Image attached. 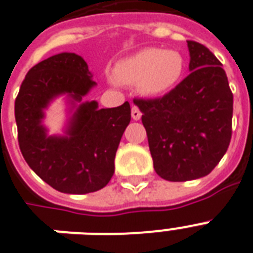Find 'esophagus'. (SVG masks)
Instances as JSON below:
<instances>
[{"mask_svg": "<svg viewBox=\"0 0 253 253\" xmlns=\"http://www.w3.org/2000/svg\"><path fill=\"white\" fill-rule=\"evenodd\" d=\"M141 116H142V114H141V111L138 110V107L136 106H133L132 107V117H133V120H139L141 119Z\"/></svg>", "mask_w": 253, "mask_h": 253, "instance_id": "obj_1", "label": "esophagus"}]
</instances>
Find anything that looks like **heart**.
<instances>
[{
	"label": "heart",
	"instance_id": "obj_1",
	"mask_svg": "<svg viewBox=\"0 0 253 253\" xmlns=\"http://www.w3.org/2000/svg\"><path fill=\"white\" fill-rule=\"evenodd\" d=\"M185 69L187 61L179 50L150 46L119 62L115 76L123 84L139 86L145 94L162 95L176 87Z\"/></svg>",
	"mask_w": 253,
	"mask_h": 253
}]
</instances>
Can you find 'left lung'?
<instances>
[{"instance_id": "1", "label": "left lung", "mask_w": 253, "mask_h": 253, "mask_svg": "<svg viewBox=\"0 0 253 253\" xmlns=\"http://www.w3.org/2000/svg\"><path fill=\"white\" fill-rule=\"evenodd\" d=\"M189 72L157 99H136L154 162L169 181L207 176L231 139L232 92L222 64L207 46L188 40Z\"/></svg>"}]
</instances>
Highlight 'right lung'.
<instances>
[{
	"label": "right lung",
	"mask_w": 253,
	"mask_h": 253,
	"mask_svg": "<svg viewBox=\"0 0 253 253\" xmlns=\"http://www.w3.org/2000/svg\"><path fill=\"white\" fill-rule=\"evenodd\" d=\"M96 86L87 64L62 52L30 69L15 99L18 141L34 172L62 193L84 195L106 187L115 172V157L130 123L128 102L99 108L84 96ZM58 96L68 106L62 135H48L45 110Z\"/></svg>",
	"instance_id": "obj_1"
}]
</instances>
